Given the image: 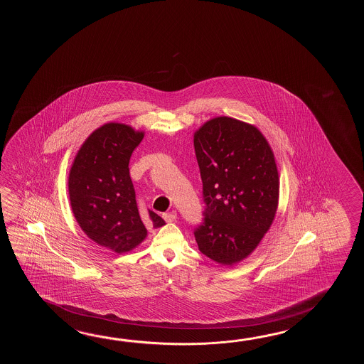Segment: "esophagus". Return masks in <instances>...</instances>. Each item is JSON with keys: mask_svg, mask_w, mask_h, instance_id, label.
Listing matches in <instances>:
<instances>
[{"mask_svg": "<svg viewBox=\"0 0 364 364\" xmlns=\"http://www.w3.org/2000/svg\"><path fill=\"white\" fill-rule=\"evenodd\" d=\"M163 218L166 221V223H173V221H176V218H177V213H176V212L164 213Z\"/></svg>", "mask_w": 364, "mask_h": 364, "instance_id": "obj_1", "label": "esophagus"}]
</instances>
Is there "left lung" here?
Masks as SVG:
<instances>
[{
	"instance_id": "1",
	"label": "left lung",
	"mask_w": 364,
	"mask_h": 364,
	"mask_svg": "<svg viewBox=\"0 0 364 364\" xmlns=\"http://www.w3.org/2000/svg\"><path fill=\"white\" fill-rule=\"evenodd\" d=\"M193 147L205 203L195 240L213 262L240 263L276 216L279 179L271 146L255 126L216 117L195 132Z\"/></svg>"
}]
</instances>
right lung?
Returning <instances> with one entry per match:
<instances>
[{"mask_svg":"<svg viewBox=\"0 0 364 364\" xmlns=\"http://www.w3.org/2000/svg\"><path fill=\"white\" fill-rule=\"evenodd\" d=\"M143 136L127 124H102L85 139L70 169V204L77 224L88 238L117 254L147 237L129 171ZM149 218L155 228L165 225L152 210Z\"/></svg>","mask_w":364,"mask_h":364,"instance_id":"obj_1","label":"right lung"}]
</instances>
